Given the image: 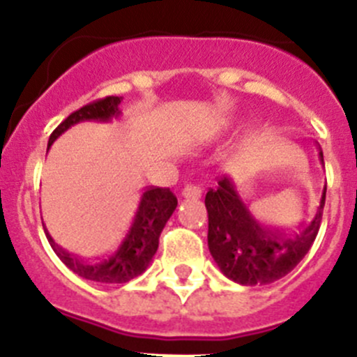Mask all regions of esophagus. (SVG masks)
Listing matches in <instances>:
<instances>
[{
    "label": "esophagus",
    "mask_w": 357,
    "mask_h": 357,
    "mask_svg": "<svg viewBox=\"0 0 357 357\" xmlns=\"http://www.w3.org/2000/svg\"><path fill=\"white\" fill-rule=\"evenodd\" d=\"M183 197L186 200H199L202 197V188L197 185H186L183 190Z\"/></svg>",
    "instance_id": "obj_1"
}]
</instances>
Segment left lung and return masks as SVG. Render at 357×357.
Listing matches in <instances>:
<instances>
[{
    "label": "left lung",
    "instance_id": "8db88e82",
    "mask_svg": "<svg viewBox=\"0 0 357 357\" xmlns=\"http://www.w3.org/2000/svg\"><path fill=\"white\" fill-rule=\"evenodd\" d=\"M323 162V152L319 149ZM326 185L311 221L285 235L259 222L242 199L235 183L221 178L205 195L208 214L207 243L222 275L245 287L268 285L289 275L305 257L318 235L325 207Z\"/></svg>",
    "mask_w": 357,
    "mask_h": 357
}]
</instances>
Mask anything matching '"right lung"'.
I'll use <instances>...</instances> for the list:
<instances>
[{"mask_svg": "<svg viewBox=\"0 0 357 357\" xmlns=\"http://www.w3.org/2000/svg\"><path fill=\"white\" fill-rule=\"evenodd\" d=\"M121 102L122 96H107L75 110L52 132L48 149L59 136L79 122H109L112 119H117L122 114L119 109ZM176 207H178V199L169 188H146L139 195L128 228L117 245L105 257L95 261L77 257L56 245L50 233H46V236L60 261L81 278L96 283H128L146 271L158 248V236Z\"/></svg>", "mask_w": 357, "mask_h": 357, "instance_id": "right-lung-1", "label": "right lung"}]
</instances>
